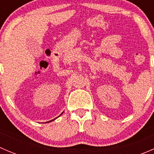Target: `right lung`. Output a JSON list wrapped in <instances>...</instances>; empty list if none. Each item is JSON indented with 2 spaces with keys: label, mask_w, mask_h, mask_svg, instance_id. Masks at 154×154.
Returning a JSON list of instances; mask_svg holds the SVG:
<instances>
[{
  "label": "right lung",
  "mask_w": 154,
  "mask_h": 154,
  "mask_svg": "<svg viewBox=\"0 0 154 154\" xmlns=\"http://www.w3.org/2000/svg\"><path fill=\"white\" fill-rule=\"evenodd\" d=\"M62 114H63V113H62ZM62 114H61V115H62ZM56 119H57V118H56ZM53 119V120H51V121H50V122H52V121H54V120H55V119Z\"/></svg>",
  "instance_id": "right-lung-1"
}]
</instances>
